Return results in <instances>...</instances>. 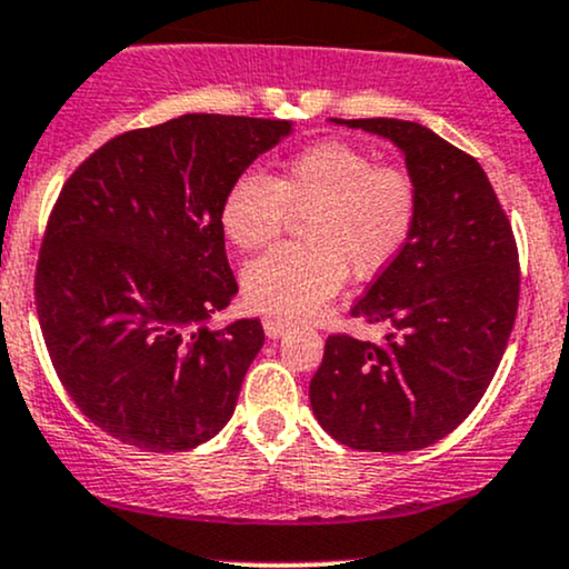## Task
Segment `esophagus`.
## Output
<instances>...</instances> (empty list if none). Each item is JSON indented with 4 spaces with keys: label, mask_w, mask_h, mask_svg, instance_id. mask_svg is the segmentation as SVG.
Wrapping results in <instances>:
<instances>
[{
    "label": "esophagus",
    "mask_w": 569,
    "mask_h": 569,
    "mask_svg": "<svg viewBox=\"0 0 569 569\" xmlns=\"http://www.w3.org/2000/svg\"><path fill=\"white\" fill-rule=\"evenodd\" d=\"M264 335L270 337V340H278V337L286 335V329H289V323L280 321V318H264Z\"/></svg>",
    "instance_id": "1"
}]
</instances>
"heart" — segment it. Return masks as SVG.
I'll list each match as a JSON object with an SVG mask.
<instances>
[{
  "instance_id": "heart-1",
  "label": "heart",
  "mask_w": 569,
  "mask_h": 569,
  "mask_svg": "<svg viewBox=\"0 0 569 569\" xmlns=\"http://www.w3.org/2000/svg\"><path fill=\"white\" fill-rule=\"evenodd\" d=\"M302 221L305 246H280L242 270V295L259 313L302 321L321 313L346 272L376 278L405 251L418 221L408 172L380 167L365 148L327 140L305 148L283 174L246 172L227 191L221 227L240 251H259L289 216Z\"/></svg>"
}]
</instances>
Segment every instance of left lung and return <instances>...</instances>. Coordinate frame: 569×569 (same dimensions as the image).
Listing matches in <instances>:
<instances>
[{"instance_id":"8db88e82","label":"left lung","mask_w":569,"mask_h":569,"mask_svg":"<svg viewBox=\"0 0 569 569\" xmlns=\"http://www.w3.org/2000/svg\"><path fill=\"white\" fill-rule=\"evenodd\" d=\"M337 127L389 140L418 191V221L395 264L351 308L391 323L386 346L332 335L310 380V408L342 446L405 453L451 435L476 410L508 346L518 251L483 167L416 121Z\"/></svg>"}]
</instances>
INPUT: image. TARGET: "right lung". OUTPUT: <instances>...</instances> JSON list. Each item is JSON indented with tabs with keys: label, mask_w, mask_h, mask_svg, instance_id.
<instances>
[{
	"label": "right lung",
	"mask_w": 569,
	"mask_h": 569,
	"mask_svg": "<svg viewBox=\"0 0 569 569\" xmlns=\"http://www.w3.org/2000/svg\"><path fill=\"white\" fill-rule=\"evenodd\" d=\"M295 121L189 112L112 137L61 189L37 264V316L61 386L102 432L189 451L234 413L259 318L210 332L237 295L221 208Z\"/></svg>",
	"instance_id": "right-lung-1"
}]
</instances>
